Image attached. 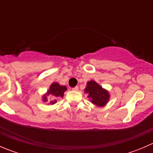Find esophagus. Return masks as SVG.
Returning <instances> with one entry per match:
<instances>
[{"instance_id":"obj_1","label":"esophagus","mask_w":153,"mask_h":153,"mask_svg":"<svg viewBox=\"0 0 153 153\" xmlns=\"http://www.w3.org/2000/svg\"><path fill=\"white\" fill-rule=\"evenodd\" d=\"M72 91H78V86H75V87L72 88Z\"/></svg>"}]
</instances>
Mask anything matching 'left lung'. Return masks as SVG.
Listing matches in <instances>:
<instances>
[{
  "instance_id": "left-lung-1",
  "label": "left lung",
  "mask_w": 153,
  "mask_h": 153,
  "mask_svg": "<svg viewBox=\"0 0 153 153\" xmlns=\"http://www.w3.org/2000/svg\"><path fill=\"white\" fill-rule=\"evenodd\" d=\"M84 92L88 95L87 98L90 102L98 107L106 106L110 98L109 91L103 88L94 80H91L86 83Z\"/></svg>"
}]
</instances>
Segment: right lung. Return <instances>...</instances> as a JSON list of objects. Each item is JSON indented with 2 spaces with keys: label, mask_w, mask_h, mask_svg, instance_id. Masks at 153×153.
Returning <instances> with one entry per match:
<instances>
[{
  "label": "right lung",
  "mask_w": 153,
  "mask_h": 153,
  "mask_svg": "<svg viewBox=\"0 0 153 153\" xmlns=\"http://www.w3.org/2000/svg\"><path fill=\"white\" fill-rule=\"evenodd\" d=\"M67 90V88L66 86L61 85L58 82H53L49 88L47 89V92L42 95V101L43 102H49L48 104L49 105H53L57 102V98H63L65 91ZM48 98H51V101H49Z\"/></svg>",
  "instance_id": "1"
}]
</instances>
